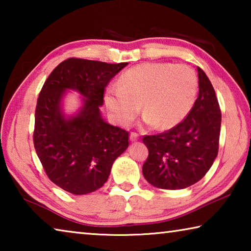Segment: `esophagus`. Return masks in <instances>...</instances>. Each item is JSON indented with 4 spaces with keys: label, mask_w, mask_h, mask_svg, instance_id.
Here are the masks:
<instances>
[{
    "label": "esophagus",
    "mask_w": 251,
    "mask_h": 251,
    "mask_svg": "<svg viewBox=\"0 0 251 251\" xmlns=\"http://www.w3.org/2000/svg\"><path fill=\"white\" fill-rule=\"evenodd\" d=\"M129 139H130V142H137L139 139V136H138V134H136V133H130Z\"/></svg>",
    "instance_id": "esophagus-1"
}]
</instances>
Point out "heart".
I'll return each instance as SVG.
<instances>
[{
	"mask_svg": "<svg viewBox=\"0 0 251 251\" xmlns=\"http://www.w3.org/2000/svg\"><path fill=\"white\" fill-rule=\"evenodd\" d=\"M120 86H109L105 104L121 125H129L142 109L147 126L171 128L192 110L197 95V77L184 64L146 63L127 70Z\"/></svg>",
	"mask_w": 251,
	"mask_h": 251,
	"instance_id": "1",
	"label": "heart"
}]
</instances>
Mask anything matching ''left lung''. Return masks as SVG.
Returning <instances> with one entry per match:
<instances>
[{
    "label": "left lung",
    "mask_w": 251,
    "mask_h": 251,
    "mask_svg": "<svg viewBox=\"0 0 251 251\" xmlns=\"http://www.w3.org/2000/svg\"><path fill=\"white\" fill-rule=\"evenodd\" d=\"M199 94L188 115L158 135L144 136L148 157L143 175L161 189H184L206 175L218 154L222 113L214 87L201 67Z\"/></svg>",
    "instance_id": "8db88e82"
}]
</instances>
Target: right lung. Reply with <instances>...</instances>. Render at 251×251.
Here are the masks:
<instances>
[{
	"mask_svg": "<svg viewBox=\"0 0 251 251\" xmlns=\"http://www.w3.org/2000/svg\"><path fill=\"white\" fill-rule=\"evenodd\" d=\"M127 64L69 58L55 67L42 87L34 147L46 175L66 192L85 195L100 188L114 161L128 147V131L105 122L100 109L105 87ZM66 90L82 96L73 116H65L62 109Z\"/></svg>",
	"mask_w": 251,
	"mask_h": 251,
	"instance_id": "obj_1",
	"label": "right lung"
}]
</instances>
